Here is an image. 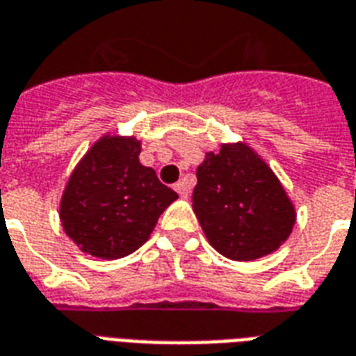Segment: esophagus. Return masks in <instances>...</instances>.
Segmentation results:
<instances>
[{"label":"esophagus","instance_id":"esophagus-1","mask_svg":"<svg viewBox=\"0 0 356 356\" xmlns=\"http://www.w3.org/2000/svg\"><path fill=\"white\" fill-rule=\"evenodd\" d=\"M173 188H175V192H177L181 198H186V196H188V185H186L185 181H179V183H175Z\"/></svg>","mask_w":356,"mask_h":356}]
</instances>
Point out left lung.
Segmentation results:
<instances>
[{
    "instance_id": "obj_1",
    "label": "left lung",
    "mask_w": 356,
    "mask_h": 356,
    "mask_svg": "<svg viewBox=\"0 0 356 356\" xmlns=\"http://www.w3.org/2000/svg\"><path fill=\"white\" fill-rule=\"evenodd\" d=\"M192 209L213 249L249 262L277 251L291 236L296 209L272 168L245 143L207 152L196 170Z\"/></svg>"
}]
</instances>
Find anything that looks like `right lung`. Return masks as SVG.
<instances>
[{
  "label": "right lung",
  "mask_w": 356,
  "mask_h": 356,
  "mask_svg": "<svg viewBox=\"0 0 356 356\" xmlns=\"http://www.w3.org/2000/svg\"><path fill=\"white\" fill-rule=\"evenodd\" d=\"M136 138L104 136L81 158L60 202V220L86 254L115 260L151 238L158 217L179 198L139 162Z\"/></svg>",
  "instance_id": "obj_1"
}]
</instances>
